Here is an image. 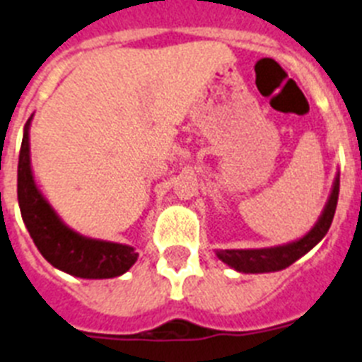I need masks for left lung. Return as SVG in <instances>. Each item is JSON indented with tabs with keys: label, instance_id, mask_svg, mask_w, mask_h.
<instances>
[{
	"label": "left lung",
	"instance_id": "1",
	"mask_svg": "<svg viewBox=\"0 0 362 362\" xmlns=\"http://www.w3.org/2000/svg\"><path fill=\"white\" fill-rule=\"evenodd\" d=\"M339 178L341 175L337 173L333 186H331L327 202L322 209L320 217L305 235L294 239L285 245L269 248H228V250H215L217 257L228 267H232L238 272L245 274H263V272H278V270L287 269L294 261L305 256L311 248H315L318 243L324 239L333 221L337 209V200H339Z\"/></svg>",
	"mask_w": 362,
	"mask_h": 362
}]
</instances>
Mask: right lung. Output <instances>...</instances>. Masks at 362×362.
Listing matches in <instances>:
<instances>
[{
	"label": "right lung",
	"instance_id": "add662e5",
	"mask_svg": "<svg viewBox=\"0 0 362 362\" xmlns=\"http://www.w3.org/2000/svg\"><path fill=\"white\" fill-rule=\"evenodd\" d=\"M25 123L18 162V204L21 218L36 248L54 269L84 279H106L124 274L138 259V252L123 243L86 238L64 223L36 184L31 165L29 130Z\"/></svg>",
	"mask_w": 362,
	"mask_h": 362
}]
</instances>
